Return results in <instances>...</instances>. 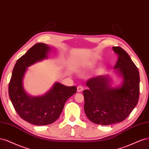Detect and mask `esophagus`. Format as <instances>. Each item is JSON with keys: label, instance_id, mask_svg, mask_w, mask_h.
<instances>
[{"label": "esophagus", "instance_id": "34e87169", "mask_svg": "<svg viewBox=\"0 0 149 149\" xmlns=\"http://www.w3.org/2000/svg\"><path fill=\"white\" fill-rule=\"evenodd\" d=\"M82 90H83L82 86H81V85L78 86V87H77V92H81V91H82Z\"/></svg>", "mask_w": 149, "mask_h": 149}]
</instances>
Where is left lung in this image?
Wrapping results in <instances>:
<instances>
[{"label": "left lung", "instance_id": "1", "mask_svg": "<svg viewBox=\"0 0 149 149\" xmlns=\"http://www.w3.org/2000/svg\"><path fill=\"white\" fill-rule=\"evenodd\" d=\"M113 49L118 55L114 69L123 79L121 85L113 88L108 75H100L87 81L88 88L83 92L85 114L92 123L100 125L124 121L136 107L139 98L137 68L121 47L114 46Z\"/></svg>", "mask_w": 149, "mask_h": 149}]
</instances>
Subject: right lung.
Masks as SVG:
<instances>
[{
	"label": "right lung",
	"instance_id": "1",
	"mask_svg": "<svg viewBox=\"0 0 149 149\" xmlns=\"http://www.w3.org/2000/svg\"><path fill=\"white\" fill-rule=\"evenodd\" d=\"M50 47L37 43L19 58L13 69L8 86V95L15 111L23 120L37 126L52 124L58 119L69 98L77 92L75 86L68 87L56 82L40 97L28 95L23 85L27 68L47 57Z\"/></svg>",
	"mask_w": 149,
	"mask_h": 149
}]
</instances>
